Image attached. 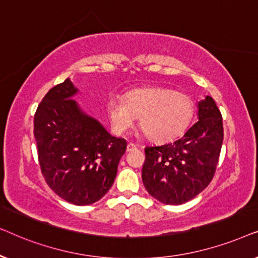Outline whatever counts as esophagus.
<instances>
[{
  "label": "esophagus",
  "mask_w": 258,
  "mask_h": 258,
  "mask_svg": "<svg viewBox=\"0 0 258 258\" xmlns=\"http://www.w3.org/2000/svg\"><path fill=\"white\" fill-rule=\"evenodd\" d=\"M136 149H137V146H136V144H134V143H128V146H126V151H128V153H130V151L136 150Z\"/></svg>",
  "instance_id": "1"
}]
</instances>
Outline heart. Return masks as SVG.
Returning a JSON list of instances; mask_svg holds the SVG:
<instances>
[{
  "label": "heart",
  "instance_id": "b5f03b06",
  "mask_svg": "<svg viewBox=\"0 0 258 258\" xmlns=\"http://www.w3.org/2000/svg\"><path fill=\"white\" fill-rule=\"evenodd\" d=\"M194 102L188 95L163 87H143L126 91L122 98L111 96L107 114L116 135H123L135 125L156 143L175 140L185 132L194 116Z\"/></svg>",
  "mask_w": 258,
  "mask_h": 258
}]
</instances>
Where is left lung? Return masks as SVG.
<instances>
[{
    "label": "left lung",
    "instance_id": "8db88e82",
    "mask_svg": "<svg viewBox=\"0 0 258 258\" xmlns=\"http://www.w3.org/2000/svg\"><path fill=\"white\" fill-rule=\"evenodd\" d=\"M199 121L181 139L147 147L142 181L147 191L164 204L190 201L211 182L223 142V123L213 97L199 102Z\"/></svg>",
    "mask_w": 258,
    "mask_h": 258
}]
</instances>
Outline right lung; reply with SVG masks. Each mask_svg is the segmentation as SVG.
Wrapping results in <instances>:
<instances>
[{"label":"right lung","instance_id":"right-lung-1","mask_svg":"<svg viewBox=\"0 0 258 258\" xmlns=\"http://www.w3.org/2000/svg\"><path fill=\"white\" fill-rule=\"evenodd\" d=\"M67 79L48 91L34 117L42 175L55 194L75 206L101 200L111 188L126 141L111 136L81 110Z\"/></svg>","mask_w":258,"mask_h":258}]
</instances>
